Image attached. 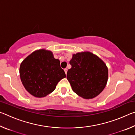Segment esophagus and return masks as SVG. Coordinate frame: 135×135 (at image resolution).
I'll list each match as a JSON object with an SVG mask.
<instances>
[{"instance_id":"esophagus-1","label":"esophagus","mask_w":135,"mask_h":135,"mask_svg":"<svg viewBox=\"0 0 135 135\" xmlns=\"http://www.w3.org/2000/svg\"><path fill=\"white\" fill-rule=\"evenodd\" d=\"M67 71H68V70L67 69V68H65V69H64V71H65V74H67Z\"/></svg>"}]
</instances>
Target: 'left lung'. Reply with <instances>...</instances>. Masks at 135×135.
<instances>
[{"mask_svg":"<svg viewBox=\"0 0 135 135\" xmlns=\"http://www.w3.org/2000/svg\"><path fill=\"white\" fill-rule=\"evenodd\" d=\"M71 68L67 79L73 90L84 99L97 97L105 88L108 70L101 59L90 52L73 54L70 61Z\"/></svg>","mask_w":135,"mask_h":135,"instance_id":"obj_1","label":"left lung"}]
</instances>
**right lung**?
Listing matches in <instances>:
<instances>
[{
    "instance_id": "1",
    "label": "right lung",
    "mask_w": 135,
    "mask_h": 135,
    "mask_svg": "<svg viewBox=\"0 0 135 135\" xmlns=\"http://www.w3.org/2000/svg\"><path fill=\"white\" fill-rule=\"evenodd\" d=\"M20 75L25 89L37 98L50 94L66 77L59 59L45 49L37 50L25 58L20 65Z\"/></svg>"
}]
</instances>
